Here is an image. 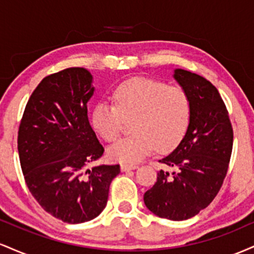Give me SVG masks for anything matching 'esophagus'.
<instances>
[{
  "label": "esophagus",
  "instance_id": "esophagus-1",
  "mask_svg": "<svg viewBox=\"0 0 254 254\" xmlns=\"http://www.w3.org/2000/svg\"><path fill=\"white\" fill-rule=\"evenodd\" d=\"M138 167V166L136 165H122L121 166V170L122 172H127V171H131V170H136V168Z\"/></svg>",
  "mask_w": 254,
  "mask_h": 254
}]
</instances>
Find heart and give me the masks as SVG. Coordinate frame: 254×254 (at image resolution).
Masks as SVG:
<instances>
[{
	"mask_svg": "<svg viewBox=\"0 0 254 254\" xmlns=\"http://www.w3.org/2000/svg\"><path fill=\"white\" fill-rule=\"evenodd\" d=\"M113 104L100 101L92 111V127L105 141L121 133L124 121L133 119L132 136L119 139L107 150L113 161L133 165L154 149L165 153L176 148L188 131L191 103L180 87L144 77H133L116 87Z\"/></svg>",
	"mask_w": 254,
	"mask_h": 254,
	"instance_id": "b5f03b06",
	"label": "heart"
}]
</instances>
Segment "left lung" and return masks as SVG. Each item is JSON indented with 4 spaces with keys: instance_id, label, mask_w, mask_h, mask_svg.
<instances>
[{
    "instance_id": "left-lung-1",
    "label": "left lung",
    "mask_w": 254,
    "mask_h": 254,
    "mask_svg": "<svg viewBox=\"0 0 254 254\" xmlns=\"http://www.w3.org/2000/svg\"><path fill=\"white\" fill-rule=\"evenodd\" d=\"M173 77L190 98V124L176 149L160 160L177 172H157L143 200L156 216L183 221L205 209L220 191L232 155L233 129L211 82L184 69H174Z\"/></svg>"
}]
</instances>
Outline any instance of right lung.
<instances>
[{"label": "right lung", "instance_id": "obj_1", "mask_svg": "<svg viewBox=\"0 0 254 254\" xmlns=\"http://www.w3.org/2000/svg\"><path fill=\"white\" fill-rule=\"evenodd\" d=\"M92 74L68 68L44 77L32 93L17 135L27 188L42 208L66 223L93 220L104 210L119 165L95 166L103 145L88 121Z\"/></svg>", "mask_w": 254, "mask_h": 254}]
</instances>
